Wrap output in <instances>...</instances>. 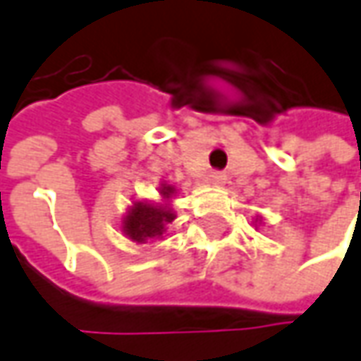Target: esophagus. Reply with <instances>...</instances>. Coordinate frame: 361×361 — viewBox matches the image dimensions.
I'll use <instances>...</instances> for the list:
<instances>
[{"instance_id": "esophagus-1", "label": "esophagus", "mask_w": 361, "mask_h": 361, "mask_svg": "<svg viewBox=\"0 0 361 361\" xmlns=\"http://www.w3.org/2000/svg\"><path fill=\"white\" fill-rule=\"evenodd\" d=\"M208 180H210L212 185H222L226 181V176L222 171H212L210 176H208Z\"/></svg>"}]
</instances>
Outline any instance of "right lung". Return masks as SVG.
Instances as JSON below:
<instances>
[{
    "label": "right lung",
    "instance_id": "obj_1",
    "mask_svg": "<svg viewBox=\"0 0 361 361\" xmlns=\"http://www.w3.org/2000/svg\"><path fill=\"white\" fill-rule=\"evenodd\" d=\"M161 194L164 197H169L173 194V188L164 185ZM173 218L176 214L167 206H151L137 202L123 220V232L135 243H147L151 238H159L165 232V224L171 222Z\"/></svg>",
    "mask_w": 361,
    "mask_h": 361
}]
</instances>
